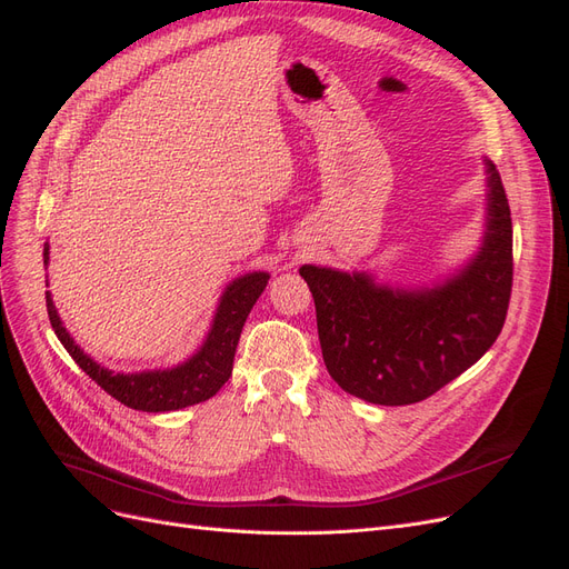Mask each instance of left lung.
I'll return each instance as SVG.
<instances>
[{"mask_svg":"<svg viewBox=\"0 0 569 569\" xmlns=\"http://www.w3.org/2000/svg\"><path fill=\"white\" fill-rule=\"evenodd\" d=\"M488 231L465 271L431 290H391L368 273L305 264L323 361L347 393L377 406L433 396L486 353L507 321L513 286L511 208L488 161Z\"/></svg>","mask_w":569,"mask_h":569,"instance_id":"1","label":"left lung"}]
</instances>
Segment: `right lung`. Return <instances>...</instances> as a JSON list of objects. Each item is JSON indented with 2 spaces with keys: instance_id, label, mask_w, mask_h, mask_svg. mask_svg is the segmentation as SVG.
Segmentation results:
<instances>
[{
  "instance_id": "right-lung-1",
  "label": "right lung",
  "mask_w": 569,
  "mask_h": 569,
  "mask_svg": "<svg viewBox=\"0 0 569 569\" xmlns=\"http://www.w3.org/2000/svg\"><path fill=\"white\" fill-rule=\"evenodd\" d=\"M47 262L49 246H44V264ZM267 279L269 277L264 271H256L246 273V277L237 279L234 283H229L203 347L187 363L171 370L123 375L102 368L93 359H89V356L74 345L70 332L62 328V321L51 300V292H47V311L62 347L68 349L74 363L87 372L100 389H104L112 398H117L119 403L133 410L168 412L208 401V398L216 396L229 380L231 366H234L237 345L241 338V328L252 305L262 296Z\"/></svg>"
}]
</instances>
